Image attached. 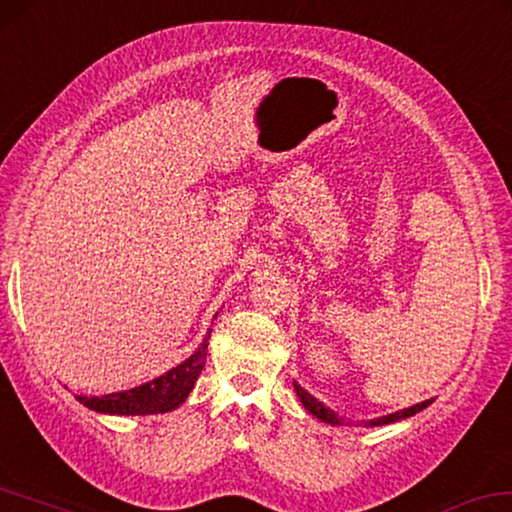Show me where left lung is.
Returning a JSON list of instances; mask_svg holds the SVG:
<instances>
[{"label":"left lung","instance_id":"1","mask_svg":"<svg viewBox=\"0 0 512 512\" xmlns=\"http://www.w3.org/2000/svg\"><path fill=\"white\" fill-rule=\"evenodd\" d=\"M293 384H295L297 398H300V403L306 407V412H311L313 416H316V419H320L322 423H329V426H343V416H338L334 410H329L327 405H322L318 398H313L311 393L306 391L304 387H300V384H297V382H293ZM430 403H432V398L430 400H423V403H416L412 407H405V410H398V412H393V414H387V416H377V419L366 421V426L373 428V426H387V423L403 421V419H407V416H414V414H419L421 410H426Z\"/></svg>","mask_w":512,"mask_h":512}]
</instances>
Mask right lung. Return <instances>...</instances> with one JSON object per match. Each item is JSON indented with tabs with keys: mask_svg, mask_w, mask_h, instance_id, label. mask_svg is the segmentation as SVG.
Returning <instances> with one entry per match:
<instances>
[{
	"mask_svg": "<svg viewBox=\"0 0 512 512\" xmlns=\"http://www.w3.org/2000/svg\"><path fill=\"white\" fill-rule=\"evenodd\" d=\"M217 318V316H215ZM212 332V329H210ZM208 336L196 348L190 357L180 361L160 377L151 382L139 384L135 389L105 393V396H75L84 407L100 414H119V416H144V414H164L180 407L190 396L196 380L206 366L208 355Z\"/></svg>",
	"mask_w": 512,
	"mask_h": 512,
	"instance_id": "obj_1",
	"label": "right lung"
}]
</instances>
